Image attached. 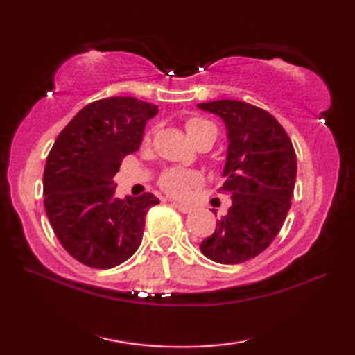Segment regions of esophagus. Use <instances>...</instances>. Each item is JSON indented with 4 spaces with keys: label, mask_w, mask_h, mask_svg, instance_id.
Wrapping results in <instances>:
<instances>
[{
    "label": "esophagus",
    "mask_w": 355,
    "mask_h": 355,
    "mask_svg": "<svg viewBox=\"0 0 355 355\" xmlns=\"http://www.w3.org/2000/svg\"><path fill=\"white\" fill-rule=\"evenodd\" d=\"M172 206L175 207V209H178L182 214H187V212H191V210H192V206L183 205V202H172Z\"/></svg>",
    "instance_id": "esophagus-1"
}]
</instances>
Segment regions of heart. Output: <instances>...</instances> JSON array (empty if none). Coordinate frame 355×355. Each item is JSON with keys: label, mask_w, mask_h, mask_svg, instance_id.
Masks as SVG:
<instances>
[{"label": "heart", "mask_w": 355, "mask_h": 355, "mask_svg": "<svg viewBox=\"0 0 355 355\" xmlns=\"http://www.w3.org/2000/svg\"><path fill=\"white\" fill-rule=\"evenodd\" d=\"M214 125L209 123L207 120H202L198 117H192L186 122L184 128L189 139L193 141L201 132H205L207 128H212ZM202 177L201 173L193 171H182V169H169L164 172L160 178L162 189L168 192L172 197H186L191 192L192 187L201 184Z\"/></svg>", "instance_id": "b5f03b06"}]
</instances>
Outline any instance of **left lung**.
<instances>
[{
	"label": "left lung",
	"instance_id": "1",
	"mask_svg": "<svg viewBox=\"0 0 355 355\" xmlns=\"http://www.w3.org/2000/svg\"><path fill=\"white\" fill-rule=\"evenodd\" d=\"M197 107L220 117L227 130L221 189L232 200L200 250L218 263L245 262L266 250L282 227L296 183V154L288 134L267 111L229 99Z\"/></svg>",
	"mask_w": 355,
	"mask_h": 355
}]
</instances>
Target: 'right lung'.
Wrapping results in <instances>:
<instances>
[{"instance_id":"right-lung-1","label":"right lung","mask_w":355,"mask_h":355,"mask_svg":"<svg viewBox=\"0 0 355 355\" xmlns=\"http://www.w3.org/2000/svg\"><path fill=\"white\" fill-rule=\"evenodd\" d=\"M153 103L108 97L88 103L53 145L44 169V206L62 247L93 268H112L137 252L153 193L116 197L120 160L135 153Z\"/></svg>"}]
</instances>
